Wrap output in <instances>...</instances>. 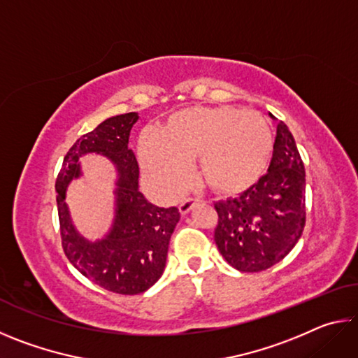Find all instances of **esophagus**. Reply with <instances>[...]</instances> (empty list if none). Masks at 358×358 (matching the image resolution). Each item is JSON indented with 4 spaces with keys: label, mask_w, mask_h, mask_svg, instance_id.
Wrapping results in <instances>:
<instances>
[{
    "label": "esophagus",
    "mask_w": 358,
    "mask_h": 358,
    "mask_svg": "<svg viewBox=\"0 0 358 358\" xmlns=\"http://www.w3.org/2000/svg\"><path fill=\"white\" fill-rule=\"evenodd\" d=\"M196 205H197V201H194V199H185V201L180 203L178 210H180V213L185 216V215L189 213V211H191L194 207H196Z\"/></svg>",
    "instance_id": "esophagus-1"
}]
</instances>
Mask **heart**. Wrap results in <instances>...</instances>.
Here are the masks:
<instances>
[{
	"mask_svg": "<svg viewBox=\"0 0 358 358\" xmlns=\"http://www.w3.org/2000/svg\"><path fill=\"white\" fill-rule=\"evenodd\" d=\"M273 153L270 124L241 108L189 107L171 115L157 132H145L138 155L145 173L162 196L177 197L197 159V177L224 196L245 192L262 178Z\"/></svg>",
	"mask_w": 358,
	"mask_h": 358,
	"instance_id": "1",
	"label": "heart"
}]
</instances>
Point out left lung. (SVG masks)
<instances>
[{"label":"left lung","instance_id":"8db88e82","mask_svg":"<svg viewBox=\"0 0 358 358\" xmlns=\"http://www.w3.org/2000/svg\"><path fill=\"white\" fill-rule=\"evenodd\" d=\"M305 186L294 136L280 121L268 172L240 197L215 203V241L227 264L254 273L286 257L305 227Z\"/></svg>","mask_w":358,"mask_h":358}]
</instances>
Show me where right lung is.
<instances>
[{
    "label": "right lung",
    "mask_w": 358,
    "mask_h": 358,
    "mask_svg": "<svg viewBox=\"0 0 358 358\" xmlns=\"http://www.w3.org/2000/svg\"><path fill=\"white\" fill-rule=\"evenodd\" d=\"M137 120L136 112L117 115L82 136L64 156L55 183L66 257L90 281L123 295L142 294L159 280L166 266L169 241L180 221L177 207H156L138 191V164L134 151L128 148ZM87 152L107 155L119 172L113 229L98 242H90L76 232L64 202L67 185L81 174L78 157Z\"/></svg>",
    "instance_id": "right-lung-1"
}]
</instances>
